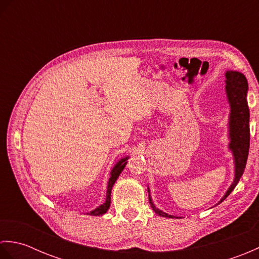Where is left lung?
<instances>
[{
    "label": "left lung",
    "instance_id": "left-lung-1",
    "mask_svg": "<svg viewBox=\"0 0 259 259\" xmlns=\"http://www.w3.org/2000/svg\"><path fill=\"white\" fill-rule=\"evenodd\" d=\"M225 90H226V97L229 104V118H228V149L233 155L234 160V180L227 191L218 201L219 205L230 195L235 187L237 186L238 181L244 174L246 167L247 157L249 151V109L247 103V92H248V82L246 76L239 72V71L227 70L225 73ZM149 192V202L150 206L157 214L161 217L172 218L171 214H168L155 206L152 202L150 195V189L148 187Z\"/></svg>",
    "mask_w": 259,
    "mask_h": 259
}]
</instances>
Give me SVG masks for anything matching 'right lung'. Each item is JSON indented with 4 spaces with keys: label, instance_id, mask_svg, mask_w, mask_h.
Returning <instances> with one entry per match:
<instances>
[{
    "label": "right lung",
    "instance_id": "obj_1",
    "mask_svg": "<svg viewBox=\"0 0 259 259\" xmlns=\"http://www.w3.org/2000/svg\"><path fill=\"white\" fill-rule=\"evenodd\" d=\"M129 159L128 157H123L121 158L120 160L117 161V163L114 164L111 172H110V178L108 181V187H107V194H106V200L102 203V205L98 206L96 209H93L90 212H87V214H91V216H102V214L106 213L108 211V209L110 208V203H111V190L112 187L114 185L115 181L119 178L120 174L122 172V170L124 169L125 164H126V160Z\"/></svg>",
    "mask_w": 259,
    "mask_h": 259
}]
</instances>
